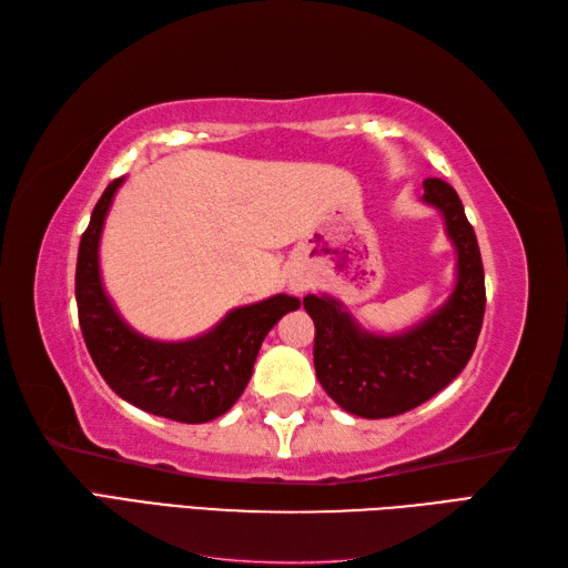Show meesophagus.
<instances>
[{"label":"esophagus","instance_id":"34e87169","mask_svg":"<svg viewBox=\"0 0 568 568\" xmlns=\"http://www.w3.org/2000/svg\"><path fill=\"white\" fill-rule=\"evenodd\" d=\"M288 286L294 288L296 294H301V291H305V282H303V280H291V282H288Z\"/></svg>","mask_w":568,"mask_h":568}]
</instances>
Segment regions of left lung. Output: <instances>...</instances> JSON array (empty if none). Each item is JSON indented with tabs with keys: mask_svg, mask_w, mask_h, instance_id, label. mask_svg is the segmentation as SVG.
I'll list each match as a JSON object with an SVG mask.
<instances>
[{
	"mask_svg": "<svg viewBox=\"0 0 568 568\" xmlns=\"http://www.w3.org/2000/svg\"><path fill=\"white\" fill-rule=\"evenodd\" d=\"M424 203L445 220L457 251V282L436 313L403 334H372L341 301L305 296L315 322V372L329 398L351 415L386 419L434 398L467 367L486 313V277L474 227L455 189L424 180Z\"/></svg>",
	"mask_w": 568,
	"mask_h": 568,
	"instance_id": "left-lung-1",
	"label": "left lung"
}]
</instances>
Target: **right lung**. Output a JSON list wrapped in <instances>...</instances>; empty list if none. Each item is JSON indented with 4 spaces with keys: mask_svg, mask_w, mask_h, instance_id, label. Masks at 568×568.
I'll list each match as a JSON object with an SVG mask.
<instances>
[{
    "mask_svg": "<svg viewBox=\"0 0 568 568\" xmlns=\"http://www.w3.org/2000/svg\"><path fill=\"white\" fill-rule=\"evenodd\" d=\"M113 180L97 201L78 248L75 301L80 329L104 382L151 415L184 424L211 422L244 393L263 338L298 298L277 294L234 307L211 332L189 341H153L136 334L115 313L99 272V239L118 186Z\"/></svg>",
    "mask_w": 568,
    "mask_h": 568,
    "instance_id": "right-lung-1",
    "label": "right lung"
}]
</instances>
